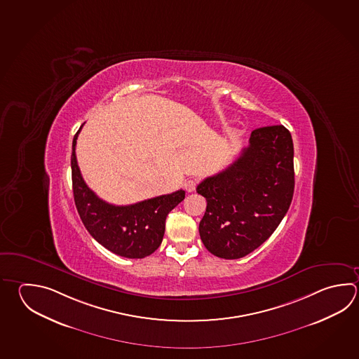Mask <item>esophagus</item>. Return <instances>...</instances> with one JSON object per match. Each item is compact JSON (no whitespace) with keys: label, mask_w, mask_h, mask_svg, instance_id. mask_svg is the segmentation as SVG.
I'll use <instances>...</instances> for the list:
<instances>
[{"label":"esophagus","mask_w":359,"mask_h":359,"mask_svg":"<svg viewBox=\"0 0 359 359\" xmlns=\"http://www.w3.org/2000/svg\"><path fill=\"white\" fill-rule=\"evenodd\" d=\"M196 184H198V182H196V179H188V180L184 183V188H185V190H187L188 193H191V191L196 190Z\"/></svg>","instance_id":"1"}]
</instances>
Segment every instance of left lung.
<instances>
[{
	"label": "left lung",
	"instance_id": "8db88e82",
	"mask_svg": "<svg viewBox=\"0 0 359 359\" xmlns=\"http://www.w3.org/2000/svg\"><path fill=\"white\" fill-rule=\"evenodd\" d=\"M294 190L293 142L283 126L251 132L249 146L227 169L204 179L196 193L207 201L199 235L207 250L240 259L276 231Z\"/></svg>",
	"mask_w": 359,
	"mask_h": 359
}]
</instances>
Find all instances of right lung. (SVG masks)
Masks as SVG:
<instances>
[{"instance_id": "1", "label": "right lung", "mask_w": 359, "mask_h": 359, "mask_svg": "<svg viewBox=\"0 0 359 359\" xmlns=\"http://www.w3.org/2000/svg\"><path fill=\"white\" fill-rule=\"evenodd\" d=\"M82 126L74 137L71 155L72 189L82 224L99 244L119 257H149L163 243L166 217L184 201L185 191L177 190L130 205L107 203L88 188L77 165L76 141Z\"/></svg>"}]
</instances>
